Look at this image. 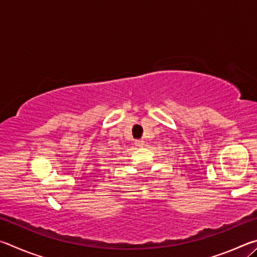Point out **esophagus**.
Wrapping results in <instances>:
<instances>
[{"label":"esophagus","instance_id":"34e87169","mask_svg":"<svg viewBox=\"0 0 257 257\" xmlns=\"http://www.w3.org/2000/svg\"><path fill=\"white\" fill-rule=\"evenodd\" d=\"M135 145L138 146V147H143L145 145V142L144 141H141V139H138V141L135 142Z\"/></svg>","mask_w":257,"mask_h":257}]
</instances>
